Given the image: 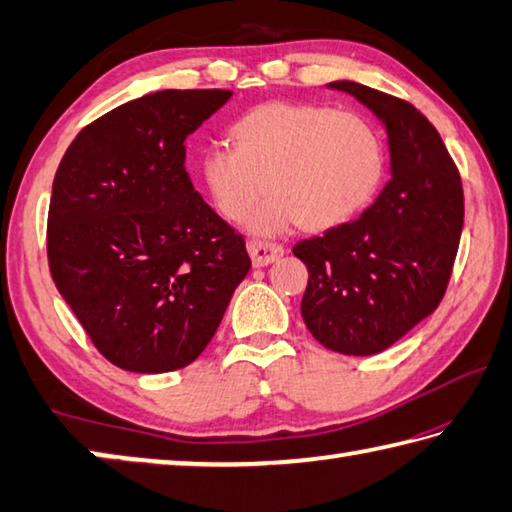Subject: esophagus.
Returning <instances> with one entry per match:
<instances>
[{
	"instance_id": "34e87169",
	"label": "esophagus",
	"mask_w": 512,
	"mask_h": 512,
	"mask_svg": "<svg viewBox=\"0 0 512 512\" xmlns=\"http://www.w3.org/2000/svg\"><path fill=\"white\" fill-rule=\"evenodd\" d=\"M248 253H250V259H253L255 266H268L271 262H275L277 257L284 255V248L280 244H271V241L250 239Z\"/></svg>"
}]
</instances>
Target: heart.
<instances>
[{"label":"heart","mask_w":512,"mask_h":512,"mask_svg":"<svg viewBox=\"0 0 512 512\" xmlns=\"http://www.w3.org/2000/svg\"><path fill=\"white\" fill-rule=\"evenodd\" d=\"M230 144L207 146L198 160L203 185L223 219H250L259 235L302 223L332 230L357 216L386 173V144L368 117L325 103L266 101L230 126Z\"/></svg>","instance_id":"obj_1"}]
</instances>
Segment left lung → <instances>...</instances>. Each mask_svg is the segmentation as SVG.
<instances>
[{
    "mask_svg": "<svg viewBox=\"0 0 512 512\" xmlns=\"http://www.w3.org/2000/svg\"><path fill=\"white\" fill-rule=\"evenodd\" d=\"M384 121L391 180L359 219L302 239V318L325 348L368 357L427 318L443 300L463 230L461 173L443 137L409 101L336 81Z\"/></svg>",
    "mask_w": 512,
    "mask_h": 512,
    "instance_id": "8db88e82",
    "label": "left lung"
}]
</instances>
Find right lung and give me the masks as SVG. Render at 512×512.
Masks as SVG:
<instances>
[{"instance_id": "add662e5", "label": "right lung", "mask_w": 512, "mask_h": 512, "mask_svg": "<svg viewBox=\"0 0 512 512\" xmlns=\"http://www.w3.org/2000/svg\"><path fill=\"white\" fill-rule=\"evenodd\" d=\"M230 97L144 94L85 126L58 164L49 271L94 348L124 370L189 366L250 271L244 237L185 169V140Z\"/></svg>"}]
</instances>
